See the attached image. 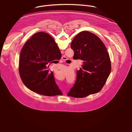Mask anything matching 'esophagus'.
<instances>
[{
	"label": "esophagus",
	"instance_id": "obj_1",
	"mask_svg": "<svg viewBox=\"0 0 132 132\" xmlns=\"http://www.w3.org/2000/svg\"><path fill=\"white\" fill-rule=\"evenodd\" d=\"M67 59V57L65 56H62V60H63V61H65Z\"/></svg>",
	"mask_w": 132,
	"mask_h": 132
}]
</instances>
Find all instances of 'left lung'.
Wrapping results in <instances>:
<instances>
[{"mask_svg": "<svg viewBox=\"0 0 132 132\" xmlns=\"http://www.w3.org/2000/svg\"><path fill=\"white\" fill-rule=\"evenodd\" d=\"M71 48L74 59L82 60V68L77 72V80L67 95L77 98L99 92L111 71V62L106 48L93 33L83 31L72 40Z\"/></svg>", "mask_w": 132, "mask_h": 132, "instance_id": "8db88e82", "label": "left lung"}]
</instances>
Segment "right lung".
<instances>
[{
    "label": "right lung",
    "instance_id": "1",
    "mask_svg": "<svg viewBox=\"0 0 132 132\" xmlns=\"http://www.w3.org/2000/svg\"><path fill=\"white\" fill-rule=\"evenodd\" d=\"M61 54L53 38L48 34L38 32L24 44L20 56L19 74L28 88L45 96L61 95L53 72L47 65L59 60Z\"/></svg>",
    "mask_w": 132,
    "mask_h": 132
}]
</instances>
